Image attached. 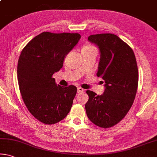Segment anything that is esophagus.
I'll use <instances>...</instances> for the list:
<instances>
[{
  "label": "esophagus",
  "instance_id": "obj_1",
  "mask_svg": "<svg viewBox=\"0 0 157 157\" xmlns=\"http://www.w3.org/2000/svg\"><path fill=\"white\" fill-rule=\"evenodd\" d=\"M84 89L81 88V87H78V93H82L84 92Z\"/></svg>",
  "mask_w": 157,
  "mask_h": 157
}]
</instances>
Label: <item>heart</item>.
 Listing matches in <instances>:
<instances>
[{"label": "heart", "mask_w": 157, "mask_h": 157, "mask_svg": "<svg viewBox=\"0 0 157 157\" xmlns=\"http://www.w3.org/2000/svg\"><path fill=\"white\" fill-rule=\"evenodd\" d=\"M96 49L93 45L91 44H85L83 47L82 50H90V49Z\"/></svg>", "instance_id": "b5f03b06"}]
</instances>
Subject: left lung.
<instances>
[{"mask_svg": "<svg viewBox=\"0 0 157 157\" xmlns=\"http://www.w3.org/2000/svg\"><path fill=\"white\" fill-rule=\"evenodd\" d=\"M89 42L101 52L97 76L105 81L101 96L87 90L86 115L92 123L110 128L119 123L132 106L138 85V70L133 49L112 33L91 35Z\"/></svg>", "mask_w": 157, "mask_h": 157, "instance_id": "left-lung-1", "label": "left lung"}]
</instances>
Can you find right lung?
Returning a JSON list of instances; mask_svg holds the SVG:
<instances>
[{
    "instance_id": "add662e5",
    "label": "right lung",
    "mask_w": 157,
    "mask_h": 157,
    "mask_svg": "<svg viewBox=\"0 0 157 157\" xmlns=\"http://www.w3.org/2000/svg\"><path fill=\"white\" fill-rule=\"evenodd\" d=\"M80 38L79 33L43 32L22 49L17 65L19 90L29 111L42 123L56 124L71 110L77 87L56 84L52 75Z\"/></svg>"
}]
</instances>
